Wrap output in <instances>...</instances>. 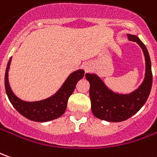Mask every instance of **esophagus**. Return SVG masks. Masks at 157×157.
Masks as SVG:
<instances>
[{"mask_svg":"<svg viewBox=\"0 0 157 157\" xmlns=\"http://www.w3.org/2000/svg\"><path fill=\"white\" fill-rule=\"evenodd\" d=\"M82 68L84 69V71L86 72H89L91 71V69H92V65L89 63H84L82 64Z\"/></svg>","mask_w":157,"mask_h":157,"instance_id":"esophagus-1","label":"esophagus"}]
</instances>
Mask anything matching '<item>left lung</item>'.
<instances>
[{"label": "left lung", "mask_w": 157, "mask_h": 157, "mask_svg": "<svg viewBox=\"0 0 157 157\" xmlns=\"http://www.w3.org/2000/svg\"><path fill=\"white\" fill-rule=\"evenodd\" d=\"M128 39L135 41L142 48L145 59V75L139 88L131 94H121L113 92L96 74H86L90 83L91 108L94 117L111 122L126 121L138 112L147 100L152 86V72L150 55L145 45L140 38L128 34Z\"/></svg>", "instance_id": "left-lung-1"}]
</instances>
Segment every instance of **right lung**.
<instances>
[{"mask_svg":"<svg viewBox=\"0 0 157 157\" xmlns=\"http://www.w3.org/2000/svg\"><path fill=\"white\" fill-rule=\"evenodd\" d=\"M11 61L12 58H10L7 63L5 74V88L6 95L13 106L23 117L30 121L38 122H46L54 120L63 115L67 107L68 99L74 92L76 83L84 76L85 74V71L83 70H78L71 73L59 91L46 99L35 102L24 101L13 94L10 86L8 71Z\"/></svg>","mask_w":157,"mask_h":157,"instance_id":"obj_1","label":"right lung"}]
</instances>
